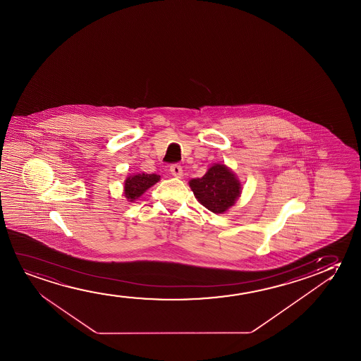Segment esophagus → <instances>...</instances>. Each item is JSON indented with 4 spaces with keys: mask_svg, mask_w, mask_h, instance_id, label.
Instances as JSON below:
<instances>
[{
    "mask_svg": "<svg viewBox=\"0 0 361 361\" xmlns=\"http://www.w3.org/2000/svg\"><path fill=\"white\" fill-rule=\"evenodd\" d=\"M170 173H171L173 178H183V170L178 164H173L170 166Z\"/></svg>",
    "mask_w": 361,
    "mask_h": 361,
    "instance_id": "1",
    "label": "esophagus"
}]
</instances>
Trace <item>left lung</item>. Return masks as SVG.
Returning <instances> with one entry per match:
<instances>
[{
    "label": "left lung",
    "mask_w": 361,
    "mask_h": 361,
    "mask_svg": "<svg viewBox=\"0 0 361 361\" xmlns=\"http://www.w3.org/2000/svg\"><path fill=\"white\" fill-rule=\"evenodd\" d=\"M198 202L213 213L227 212L242 193V183L232 169L222 163L213 164L202 178L188 181Z\"/></svg>",
    "instance_id": "obj_1"
}]
</instances>
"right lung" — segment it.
I'll use <instances>...</instances> for the list:
<instances>
[{
	"mask_svg": "<svg viewBox=\"0 0 361 361\" xmlns=\"http://www.w3.org/2000/svg\"><path fill=\"white\" fill-rule=\"evenodd\" d=\"M159 181L160 176L157 173H139L130 175L124 180V197L127 198L129 202H134Z\"/></svg>",
	"mask_w": 361,
	"mask_h": 361,
	"instance_id": "add662e5",
	"label": "right lung"
}]
</instances>
